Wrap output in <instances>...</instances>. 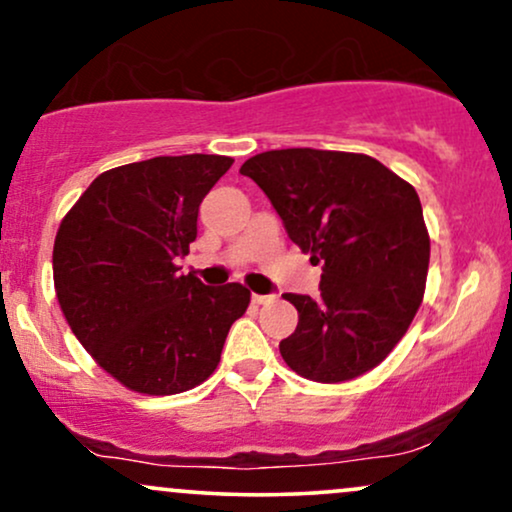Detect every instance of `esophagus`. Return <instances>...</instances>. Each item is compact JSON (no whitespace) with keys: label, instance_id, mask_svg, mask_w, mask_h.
<instances>
[{"label":"esophagus","instance_id":"esophagus-1","mask_svg":"<svg viewBox=\"0 0 512 512\" xmlns=\"http://www.w3.org/2000/svg\"><path fill=\"white\" fill-rule=\"evenodd\" d=\"M251 301H254V304H258V306L270 304V301H273V294H251Z\"/></svg>","mask_w":512,"mask_h":512}]
</instances>
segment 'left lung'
<instances>
[{
    "label": "left lung",
    "instance_id": "8db88e82",
    "mask_svg": "<svg viewBox=\"0 0 512 512\" xmlns=\"http://www.w3.org/2000/svg\"><path fill=\"white\" fill-rule=\"evenodd\" d=\"M239 173L266 192L289 239L323 266L320 296L285 294L299 311L280 353L296 375L346 382L380 365L425 294L430 235L420 197L365 154L273 149Z\"/></svg>",
    "mask_w": 512,
    "mask_h": 512
}]
</instances>
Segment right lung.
Here are the masks:
<instances>
[{
	"label": "right lung",
	"mask_w": 512,
	"mask_h": 512,
	"mask_svg": "<svg viewBox=\"0 0 512 512\" xmlns=\"http://www.w3.org/2000/svg\"><path fill=\"white\" fill-rule=\"evenodd\" d=\"M230 166V156L187 154L111 168L61 220L56 299L85 351L132 391L180 394L211 377L249 306L237 282L208 287L175 266Z\"/></svg>",
	"instance_id": "right-lung-1"
}]
</instances>
